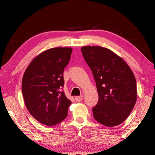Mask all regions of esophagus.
Instances as JSON below:
<instances>
[{
    "mask_svg": "<svg viewBox=\"0 0 155 155\" xmlns=\"http://www.w3.org/2000/svg\"><path fill=\"white\" fill-rule=\"evenodd\" d=\"M83 98V95H81V96H77L75 97V100L77 102H81Z\"/></svg>",
    "mask_w": 155,
    "mask_h": 155,
    "instance_id": "34e87169",
    "label": "esophagus"
}]
</instances>
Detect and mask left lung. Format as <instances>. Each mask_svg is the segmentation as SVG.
I'll return each instance as SVG.
<instances>
[{
    "mask_svg": "<svg viewBox=\"0 0 155 155\" xmlns=\"http://www.w3.org/2000/svg\"><path fill=\"white\" fill-rule=\"evenodd\" d=\"M81 51L98 94V103L93 108L94 119L108 127L119 125L136 103L137 82L133 71L123 58L107 48L87 46Z\"/></svg>",
    "mask_w": 155,
    "mask_h": 155,
    "instance_id": "1",
    "label": "left lung"
}]
</instances>
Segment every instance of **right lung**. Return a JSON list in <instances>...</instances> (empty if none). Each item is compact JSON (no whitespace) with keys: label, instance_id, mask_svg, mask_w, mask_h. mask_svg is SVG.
<instances>
[{"label":"right lung","instance_id":"add662e5","mask_svg":"<svg viewBox=\"0 0 155 155\" xmlns=\"http://www.w3.org/2000/svg\"><path fill=\"white\" fill-rule=\"evenodd\" d=\"M72 49L50 48L36 57L23 75L22 92L28 110L36 120L47 126L61 123L68 114L71 101L66 97L63 72Z\"/></svg>","mask_w":155,"mask_h":155}]
</instances>
